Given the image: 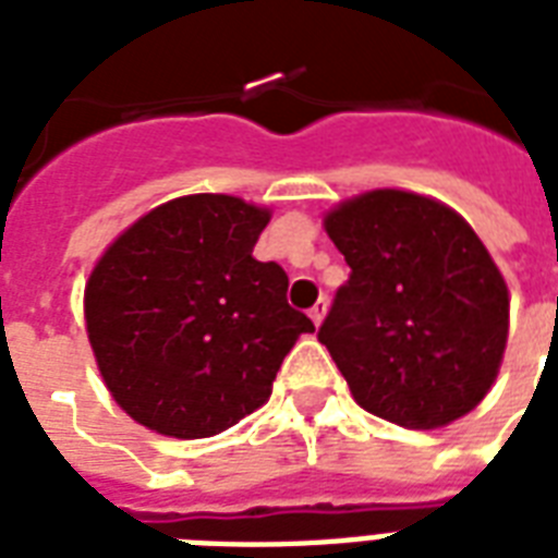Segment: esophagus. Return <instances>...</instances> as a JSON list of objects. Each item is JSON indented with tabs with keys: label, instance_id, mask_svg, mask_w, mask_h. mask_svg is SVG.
Here are the masks:
<instances>
[{
	"label": "esophagus",
	"instance_id": "1",
	"mask_svg": "<svg viewBox=\"0 0 558 558\" xmlns=\"http://www.w3.org/2000/svg\"><path fill=\"white\" fill-rule=\"evenodd\" d=\"M324 315H327V301H324V298H322V301H318V304H315L313 310H310V318H313V322H315V327H318V324L324 322Z\"/></svg>",
	"mask_w": 558,
	"mask_h": 558
}]
</instances>
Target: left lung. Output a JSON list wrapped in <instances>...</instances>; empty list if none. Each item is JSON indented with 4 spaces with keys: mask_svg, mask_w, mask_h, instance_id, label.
Returning <instances> with one entry per match:
<instances>
[{
    "mask_svg": "<svg viewBox=\"0 0 558 558\" xmlns=\"http://www.w3.org/2000/svg\"><path fill=\"white\" fill-rule=\"evenodd\" d=\"M350 266L318 341L371 414L440 428L493 388L510 292L466 219L408 191H371L324 219Z\"/></svg>",
    "mask_w": 558,
    "mask_h": 558,
    "instance_id": "8db88e82",
    "label": "left lung"
}]
</instances>
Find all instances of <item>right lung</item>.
Wrapping results in <instances>:
<instances>
[{"mask_svg": "<svg viewBox=\"0 0 558 558\" xmlns=\"http://www.w3.org/2000/svg\"><path fill=\"white\" fill-rule=\"evenodd\" d=\"M269 210L193 193L144 214L86 283L100 376L135 423L214 437L269 399L283 356L313 322L287 304L278 263L254 260Z\"/></svg>", "mask_w": 558, "mask_h": 558, "instance_id": "obj_1", "label": "right lung"}]
</instances>
